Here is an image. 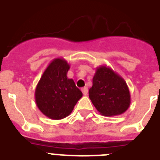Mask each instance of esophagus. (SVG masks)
<instances>
[{"instance_id": "esophagus-1", "label": "esophagus", "mask_w": 160, "mask_h": 160, "mask_svg": "<svg viewBox=\"0 0 160 160\" xmlns=\"http://www.w3.org/2000/svg\"><path fill=\"white\" fill-rule=\"evenodd\" d=\"M82 94L84 95H87V93H88V89L87 87H83V88H82Z\"/></svg>"}]
</instances>
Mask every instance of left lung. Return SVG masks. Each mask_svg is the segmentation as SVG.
<instances>
[{
  "label": "left lung",
  "instance_id": "obj_1",
  "mask_svg": "<svg viewBox=\"0 0 160 160\" xmlns=\"http://www.w3.org/2000/svg\"><path fill=\"white\" fill-rule=\"evenodd\" d=\"M89 98L103 116L123 114L131 105V94L125 80L104 65L96 68Z\"/></svg>",
  "mask_w": 160,
  "mask_h": 160
}]
</instances>
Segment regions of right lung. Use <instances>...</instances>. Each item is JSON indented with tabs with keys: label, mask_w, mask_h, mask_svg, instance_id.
<instances>
[{
	"label": "right lung",
	"mask_w": 160,
	"mask_h": 160,
	"mask_svg": "<svg viewBox=\"0 0 160 160\" xmlns=\"http://www.w3.org/2000/svg\"><path fill=\"white\" fill-rule=\"evenodd\" d=\"M70 66L62 58H54L47 66L35 90V102L41 112L58 120L71 114L82 93L73 79L68 78Z\"/></svg>",
	"instance_id": "right-lung-1"
}]
</instances>
